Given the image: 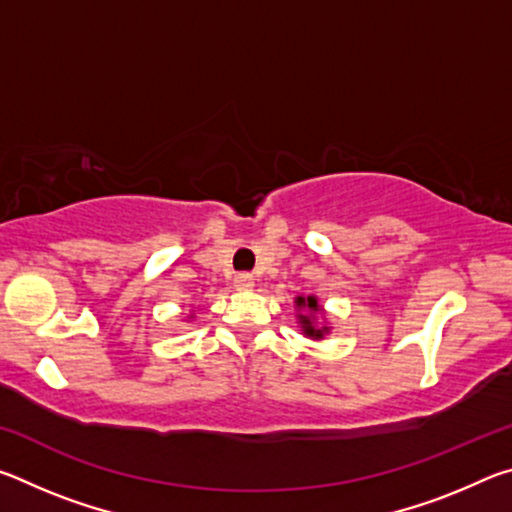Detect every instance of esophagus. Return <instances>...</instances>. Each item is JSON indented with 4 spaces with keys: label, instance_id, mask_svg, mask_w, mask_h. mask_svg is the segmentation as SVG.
Listing matches in <instances>:
<instances>
[{
    "label": "esophagus",
    "instance_id": "obj_1",
    "mask_svg": "<svg viewBox=\"0 0 512 512\" xmlns=\"http://www.w3.org/2000/svg\"><path fill=\"white\" fill-rule=\"evenodd\" d=\"M253 287H255L253 275H250V273H239V275H235V289L248 291V289H253Z\"/></svg>",
    "mask_w": 512,
    "mask_h": 512
}]
</instances>
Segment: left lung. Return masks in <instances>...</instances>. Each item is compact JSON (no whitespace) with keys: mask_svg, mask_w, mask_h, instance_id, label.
<instances>
[{"mask_svg":"<svg viewBox=\"0 0 512 512\" xmlns=\"http://www.w3.org/2000/svg\"><path fill=\"white\" fill-rule=\"evenodd\" d=\"M296 302H298V307H307L309 311H318V302H316V298H314V296H309V298H298ZM300 323H302V329H305V334H307V336H314V339H323V332H325L327 327H323V329H316V327H314V323H311V318H309V316H300Z\"/></svg>","mask_w":512,"mask_h":512,"instance_id":"left-lung-1","label":"left lung"}]
</instances>
